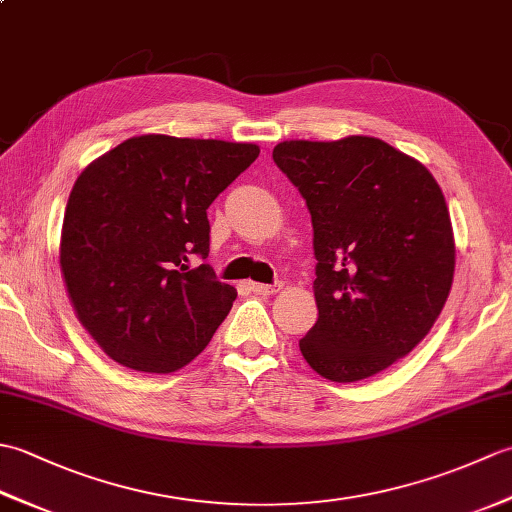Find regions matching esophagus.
<instances>
[{"instance_id": "34e87169", "label": "esophagus", "mask_w": 512, "mask_h": 512, "mask_svg": "<svg viewBox=\"0 0 512 512\" xmlns=\"http://www.w3.org/2000/svg\"><path fill=\"white\" fill-rule=\"evenodd\" d=\"M281 288H284L281 281H275V284H257V281H250V290L257 292V295H277Z\"/></svg>"}]
</instances>
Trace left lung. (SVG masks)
I'll list each match as a JSON object with an SVG mask.
<instances>
[{
  "instance_id": "8db88e82",
  "label": "left lung",
  "mask_w": 512,
  "mask_h": 512,
  "mask_svg": "<svg viewBox=\"0 0 512 512\" xmlns=\"http://www.w3.org/2000/svg\"><path fill=\"white\" fill-rule=\"evenodd\" d=\"M273 160L312 217L319 319L299 341L332 383H356L409 354L447 303L455 239L420 160L374 136L284 140Z\"/></svg>"
}]
</instances>
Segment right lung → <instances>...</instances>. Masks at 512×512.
Returning <instances> with one entry per match:
<instances>
[{
    "instance_id": "obj_1",
    "label": "right lung",
    "mask_w": 512,
    "mask_h": 512,
    "mask_svg": "<svg viewBox=\"0 0 512 512\" xmlns=\"http://www.w3.org/2000/svg\"><path fill=\"white\" fill-rule=\"evenodd\" d=\"M259 156L255 143L145 134L81 171L65 204L59 266L76 319L136 372L198 356L237 290L215 281L206 209Z\"/></svg>"
}]
</instances>
